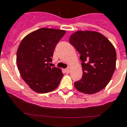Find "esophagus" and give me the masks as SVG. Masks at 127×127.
<instances>
[{
	"instance_id": "obj_1",
	"label": "esophagus",
	"mask_w": 127,
	"mask_h": 127,
	"mask_svg": "<svg viewBox=\"0 0 127 127\" xmlns=\"http://www.w3.org/2000/svg\"><path fill=\"white\" fill-rule=\"evenodd\" d=\"M65 72H66V73H69V72H70V68H66V69H65Z\"/></svg>"
}]
</instances>
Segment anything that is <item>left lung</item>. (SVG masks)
Wrapping results in <instances>:
<instances>
[{
    "label": "left lung",
    "mask_w": 127,
    "mask_h": 127,
    "mask_svg": "<svg viewBox=\"0 0 127 127\" xmlns=\"http://www.w3.org/2000/svg\"><path fill=\"white\" fill-rule=\"evenodd\" d=\"M70 44L80 54L83 75L74 83L78 91L93 94L104 89L116 68V54L112 43L100 33L77 31L71 35Z\"/></svg>",
    "instance_id": "8db88e82"
}]
</instances>
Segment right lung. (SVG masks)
I'll return each mask as SVG.
<instances>
[{
  "mask_svg": "<svg viewBox=\"0 0 127 127\" xmlns=\"http://www.w3.org/2000/svg\"><path fill=\"white\" fill-rule=\"evenodd\" d=\"M66 32L41 28L27 35L19 46L17 63L21 77L34 92H52L58 87L63 74L50 63L56 44Z\"/></svg>",
  "mask_w": 127,
  "mask_h": 127,
  "instance_id": "1",
  "label": "right lung"
}]
</instances>
